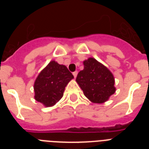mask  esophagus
<instances>
[{
  "mask_svg": "<svg viewBox=\"0 0 149 149\" xmlns=\"http://www.w3.org/2000/svg\"><path fill=\"white\" fill-rule=\"evenodd\" d=\"M72 74H73L74 77V78H75V77H77V71H75V72H74Z\"/></svg>",
  "mask_w": 149,
  "mask_h": 149,
  "instance_id": "obj_1",
  "label": "esophagus"
}]
</instances>
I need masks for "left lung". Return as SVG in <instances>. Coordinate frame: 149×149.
Instances as JSON below:
<instances>
[{"label": "left lung", "mask_w": 149, "mask_h": 149, "mask_svg": "<svg viewBox=\"0 0 149 149\" xmlns=\"http://www.w3.org/2000/svg\"><path fill=\"white\" fill-rule=\"evenodd\" d=\"M84 70L79 72L76 81L89 101L93 103H104L116 92L113 74L93 57L84 61Z\"/></svg>", "instance_id": "8db88e82"}]
</instances>
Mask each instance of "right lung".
I'll use <instances>...</instances> for the list:
<instances>
[{
    "label": "right lung",
    "instance_id": "obj_1",
    "mask_svg": "<svg viewBox=\"0 0 149 149\" xmlns=\"http://www.w3.org/2000/svg\"><path fill=\"white\" fill-rule=\"evenodd\" d=\"M73 78L65 65L51 61L36 79L34 98L45 107L54 106L61 99L65 86Z\"/></svg>",
    "mask_w": 149,
    "mask_h": 149
}]
</instances>
